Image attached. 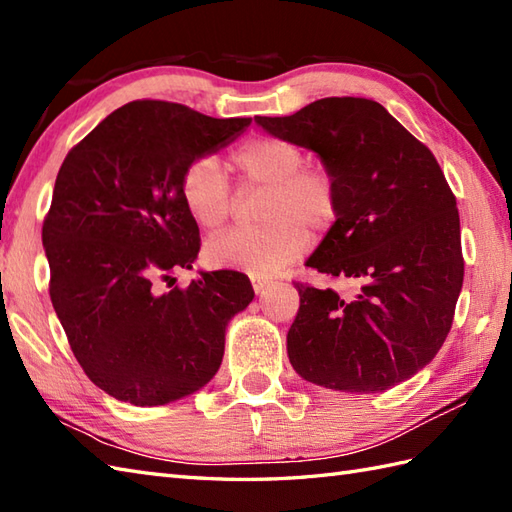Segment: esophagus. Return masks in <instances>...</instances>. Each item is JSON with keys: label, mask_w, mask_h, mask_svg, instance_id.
<instances>
[{"label": "esophagus", "mask_w": 512, "mask_h": 512, "mask_svg": "<svg viewBox=\"0 0 512 512\" xmlns=\"http://www.w3.org/2000/svg\"><path fill=\"white\" fill-rule=\"evenodd\" d=\"M251 283H253V290H255L257 294L264 292V290L268 288V285H270V281L264 279V277H251Z\"/></svg>", "instance_id": "obj_1"}]
</instances>
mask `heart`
Masks as SVG:
<instances>
[{
    "instance_id": "heart-1",
    "label": "heart",
    "mask_w": 512,
    "mask_h": 512,
    "mask_svg": "<svg viewBox=\"0 0 512 512\" xmlns=\"http://www.w3.org/2000/svg\"><path fill=\"white\" fill-rule=\"evenodd\" d=\"M231 163L244 187L266 189L259 213L266 224L211 237L205 246L211 266L268 277L299 259L312 235L334 229L338 183L323 165H305L303 148L281 137L253 135L233 148ZM181 196L189 216L205 229L222 227L233 211L231 183L211 154L185 165Z\"/></svg>"
}]
</instances>
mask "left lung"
<instances>
[{
	"label": "left lung",
	"instance_id": "obj_1",
	"mask_svg": "<svg viewBox=\"0 0 512 512\" xmlns=\"http://www.w3.org/2000/svg\"><path fill=\"white\" fill-rule=\"evenodd\" d=\"M255 122L314 150L334 174L338 220L307 266L360 283L340 294L296 281L294 371L360 395L406 382L443 347L465 277L456 196L441 165L375 100L323 98Z\"/></svg>",
	"mask_w": 512,
	"mask_h": 512
}]
</instances>
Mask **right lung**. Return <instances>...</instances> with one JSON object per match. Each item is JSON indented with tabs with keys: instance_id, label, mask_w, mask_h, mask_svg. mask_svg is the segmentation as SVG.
<instances>
[{
	"instance_id": "add662e5",
	"label": "right lung",
	"mask_w": 512,
	"mask_h": 512,
	"mask_svg": "<svg viewBox=\"0 0 512 512\" xmlns=\"http://www.w3.org/2000/svg\"><path fill=\"white\" fill-rule=\"evenodd\" d=\"M248 124L135 100L95 126L58 170L43 220L50 299L82 371L115 399L163 406L200 390L222 364L229 320L253 301L237 270L157 288L192 268L200 251L181 196L185 165Z\"/></svg>"
}]
</instances>
